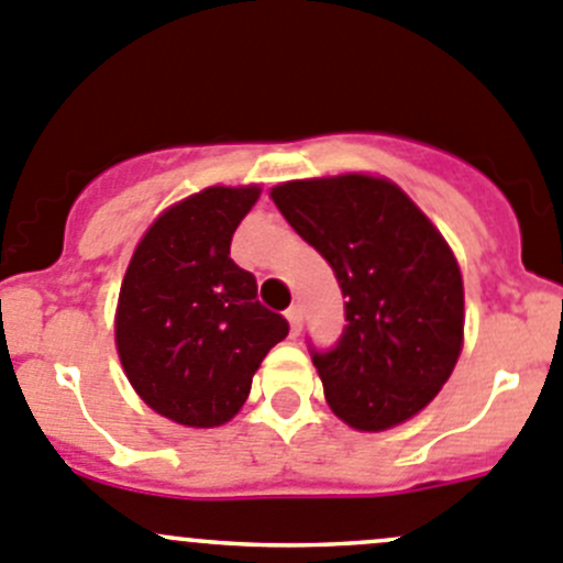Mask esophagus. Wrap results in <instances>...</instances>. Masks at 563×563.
I'll use <instances>...</instances> for the list:
<instances>
[{
  "mask_svg": "<svg viewBox=\"0 0 563 563\" xmlns=\"http://www.w3.org/2000/svg\"><path fill=\"white\" fill-rule=\"evenodd\" d=\"M286 318L288 323H291V334L302 332V308H299V305H291V308L286 310Z\"/></svg>",
  "mask_w": 563,
  "mask_h": 563,
  "instance_id": "obj_1",
  "label": "esophagus"
}]
</instances>
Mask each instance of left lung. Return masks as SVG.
Listing matches in <instances>:
<instances>
[{
	"instance_id": "8db88e82",
	"label": "left lung",
	"mask_w": 563,
	"mask_h": 563,
	"mask_svg": "<svg viewBox=\"0 0 563 563\" xmlns=\"http://www.w3.org/2000/svg\"><path fill=\"white\" fill-rule=\"evenodd\" d=\"M272 201L349 299L338 345H310L334 417L367 433L411 419L463 349V277L446 240L384 176L286 181Z\"/></svg>"
}]
</instances>
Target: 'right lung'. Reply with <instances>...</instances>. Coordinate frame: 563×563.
I'll list each match as a JSON object with an SVG mask.
<instances>
[{
	"label": "right lung",
	"instance_id": "add662e5",
	"mask_svg": "<svg viewBox=\"0 0 563 563\" xmlns=\"http://www.w3.org/2000/svg\"><path fill=\"white\" fill-rule=\"evenodd\" d=\"M261 187H207L168 207L135 247L119 288L117 351L161 417L218 428L245 406L255 371L288 321L258 302L231 236Z\"/></svg>",
	"mask_w": 563,
	"mask_h": 563
}]
</instances>
